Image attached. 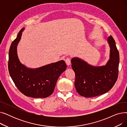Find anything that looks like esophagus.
I'll return each instance as SVG.
<instances>
[{"instance_id": "obj_1", "label": "esophagus", "mask_w": 127, "mask_h": 127, "mask_svg": "<svg viewBox=\"0 0 127 127\" xmlns=\"http://www.w3.org/2000/svg\"><path fill=\"white\" fill-rule=\"evenodd\" d=\"M70 59L69 58H67L65 60V63L67 66H69L70 64Z\"/></svg>"}]
</instances>
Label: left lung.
Segmentation results:
<instances>
[{
    "label": "left lung",
    "instance_id": "left-lung-1",
    "mask_svg": "<svg viewBox=\"0 0 127 127\" xmlns=\"http://www.w3.org/2000/svg\"><path fill=\"white\" fill-rule=\"evenodd\" d=\"M110 47V59L104 66H93L78 58L71 60L75 73V85L82 96L93 97L104 94L114 86L118 78L119 52L115 40L110 35L108 38Z\"/></svg>",
    "mask_w": 127,
    "mask_h": 127
}]
</instances>
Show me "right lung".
Segmentation results:
<instances>
[{"mask_svg": "<svg viewBox=\"0 0 127 127\" xmlns=\"http://www.w3.org/2000/svg\"><path fill=\"white\" fill-rule=\"evenodd\" d=\"M22 29L11 45L8 69L16 86L24 95L33 98H46L54 91L57 81L67 67L63 60L35 69L28 68L21 64L17 54V46L21 38Z\"/></svg>", "mask_w": 127, "mask_h": 127, "instance_id": "add662e5", "label": "right lung"}]
</instances>
